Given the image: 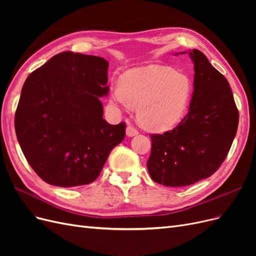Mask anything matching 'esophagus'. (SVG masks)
Here are the masks:
<instances>
[{"instance_id":"esophagus-1","label":"esophagus","mask_w":256,"mask_h":256,"mask_svg":"<svg viewBox=\"0 0 256 256\" xmlns=\"http://www.w3.org/2000/svg\"><path fill=\"white\" fill-rule=\"evenodd\" d=\"M126 134H127V136H138V130L134 126H130L129 125L126 128Z\"/></svg>"}]
</instances>
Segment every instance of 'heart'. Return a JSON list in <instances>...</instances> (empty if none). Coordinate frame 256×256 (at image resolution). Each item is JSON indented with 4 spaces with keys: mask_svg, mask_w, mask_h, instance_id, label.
<instances>
[{
    "mask_svg": "<svg viewBox=\"0 0 256 256\" xmlns=\"http://www.w3.org/2000/svg\"><path fill=\"white\" fill-rule=\"evenodd\" d=\"M193 85L175 69L150 65L130 69L113 88L112 99L122 106L138 108V120L152 131L175 127L187 113Z\"/></svg>",
    "mask_w": 256,
    "mask_h": 256,
    "instance_id": "1",
    "label": "heart"
}]
</instances>
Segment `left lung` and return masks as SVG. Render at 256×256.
Returning <instances> with one entry per match:
<instances>
[{
    "label": "left lung",
    "mask_w": 256,
    "mask_h": 256,
    "mask_svg": "<svg viewBox=\"0 0 256 256\" xmlns=\"http://www.w3.org/2000/svg\"><path fill=\"white\" fill-rule=\"evenodd\" d=\"M189 56L194 64L189 112L173 130L150 136L147 168L154 182L166 187L212 176L226 158L238 128L239 113L226 76L200 50Z\"/></svg>",
    "instance_id": "1"
}]
</instances>
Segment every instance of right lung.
<instances>
[{
    "label": "right lung",
    "instance_id": "1",
    "mask_svg": "<svg viewBox=\"0 0 256 256\" xmlns=\"http://www.w3.org/2000/svg\"><path fill=\"white\" fill-rule=\"evenodd\" d=\"M109 63L62 52L30 74L14 115L18 142L42 180L58 187L94 182L111 150L125 138L124 122L104 120Z\"/></svg>",
    "mask_w": 256,
    "mask_h": 256
}]
</instances>
